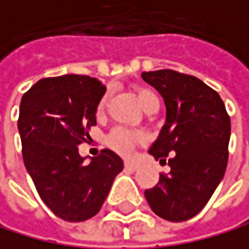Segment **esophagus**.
<instances>
[{
	"label": "esophagus",
	"instance_id": "esophagus-1",
	"mask_svg": "<svg viewBox=\"0 0 249 249\" xmlns=\"http://www.w3.org/2000/svg\"><path fill=\"white\" fill-rule=\"evenodd\" d=\"M138 166L135 164V162H132V161H124V169H127V170H135Z\"/></svg>",
	"mask_w": 249,
	"mask_h": 249
}]
</instances>
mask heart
Masks as SVG:
<instances>
[{"instance_id": "obj_1", "label": "heart", "mask_w": 249, "mask_h": 249, "mask_svg": "<svg viewBox=\"0 0 249 249\" xmlns=\"http://www.w3.org/2000/svg\"><path fill=\"white\" fill-rule=\"evenodd\" d=\"M137 99H138L140 105L143 106L146 111H149L150 108H154V106H160V100L157 97V94L154 91L147 89V88H138L137 89ZM103 105H105V99L100 103V109L103 108ZM141 140H143L141 134L129 131V129H126V127L118 126V127H114L112 131L109 132L108 138H106V143H108V146L112 150L118 152V154L129 155L132 152L134 146L138 144Z\"/></svg>"}]
</instances>
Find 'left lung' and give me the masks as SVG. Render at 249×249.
<instances>
[{
  "instance_id": "left-lung-1",
  "label": "left lung",
  "mask_w": 249,
  "mask_h": 249,
  "mask_svg": "<svg viewBox=\"0 0 249 249\" xmlns=\"http://www.w3.org/2000/svg\"><path fill=\"white\" fill-rule=\"evenodd\" d=\"M141 76L161 94L167 109L166 124L149 154L170 166V173H160L158 184L144 196L160 217L189 221L205 207L224 178L230 115L219 94L195 76L173 70Z\"/></svg>"
}]
</instances>
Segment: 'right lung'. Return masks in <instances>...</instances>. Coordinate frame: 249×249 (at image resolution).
I'll list each match as a JSON object with an SVG mask.
<instances>
[{
    "instance_id": "obj_1",
    "label": "right lung",
    "mask_w": 249,
    "mask_h": 249,
    "mask_svg": "<svg viewBox=\"0 0 249 249\" xmlns=\"http://www.w3.org/2000/svg\"><path fill=\"white\" fill-rule=\"evenodd\" d=\"M106 87L95 77L67 74L36 82L21 100L18 129L24 164L44 204L57 217L82 222L95 216L123 170L103 149L83 162L79 144L89 138Z\"/></svg>"
}]
</instances>
